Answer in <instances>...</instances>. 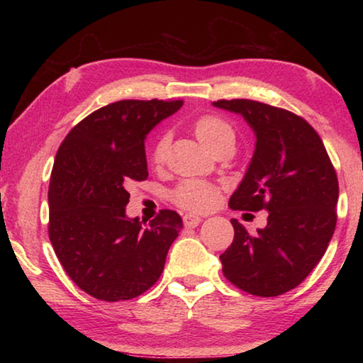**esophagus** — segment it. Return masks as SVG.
I'll return each mask as SVG.
<instances>
[{
    "label": "esophagus",
    "instance_id": "obj_1",
    "mask_svg": "<svg viewBox=\"0 0 363 363\" xmlns=\"http://www.w3.org/2000/svg\"><path fill=\"white\" fill-rule=\"evenodd\" d=\"M201 223V218L194 216V214H186L184 216V225L186 227H196Z\"/></svg>",
    "mask_w": 363,
    "mask_h": 363
}]
</instances>
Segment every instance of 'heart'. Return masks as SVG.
Wrapping results in <instances>:
<instances>
[{"mask_svg": "<svg viewBox=\"0 0 363 363\" xmlns=\"http://www.w3.org/2000/svg\"><path fill=\"white\" fill-rule=\"evenodd\" d=\"M194 130L196 138L201 140V144L208 147L210 150H214L218 145L224 143H233L235 133L232 126L225 120L219 118L216 115H201L194 123ZM169 144V134L164 133L157 139L153 144L150 158L153 163H162L167 157ZM218 187L214 184L200 179H187L177 184L171 190V200L182 210L192 213H203L211 210L218 201Z\"/></svg>", "mask_w": 363, "mask_h": 363, "instance_id": "b5f03b06", "label": "heart"}]
</instances>
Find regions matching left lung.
<instances>
[{"label":"left lung","mask_w":363,"mask_h":363,"mask_svg":"<svg viewBox=\"0 0 363 363\" xmlns=\"http://www.w3.org/2000/svg\"><path fill=\"white\" fill-rule=\"evenodd\" d=\"M213 106L240 113L256 134L255 155L229 206L269 211L256 235L230 219L235 235L219 256L223 274L255 296H279L312 272L333 237L340 195L335 167L303 116L251 99Z\"/></svg>","instance_id":"1"}]
</instances>
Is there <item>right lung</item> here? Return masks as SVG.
<instances>
[{
	"mask_svg": "<svg viewBox=\"0 0 363 363\" xmlns=\"http://www.w3.org/2000/svg\"><path fill=\"white\" fill-rule=\"evenodd\" d=\"M184 101L126 99L101 107L72 128L49 182V240L69 277L101 301L145 293L163 272L182 229L173 210L149 227L126 218L128 186L149 176L144 139Z\"/></svg>",
	"mask_w": 363,
	"mask_h": 363,
	"instance_id": "obj_1",
	"label": "right lung"
}]
</instances>
